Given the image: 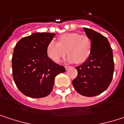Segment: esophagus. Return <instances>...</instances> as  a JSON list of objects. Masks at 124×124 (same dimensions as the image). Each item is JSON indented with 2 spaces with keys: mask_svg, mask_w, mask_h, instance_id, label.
Returning a JSON list of instances; mask_svg holds the SVG:
<instances>
[{
  "mask_svg": "<svg viewBox=\"0 0 124 124\" xmlns=\"http://www.w3.org/2000/svg\"><path fill=\"white\" fill-rule=\"evenodd\" d=\"M64 67H65V69H66V70H69V69H70V68H71L72 67H71V66H65Z\"/></svg>",
  "mask_w": 124,
  "mask_h": 124,
  "instance_id": "esophagus-1",
  "label": "esophagus"
}]
</instances>
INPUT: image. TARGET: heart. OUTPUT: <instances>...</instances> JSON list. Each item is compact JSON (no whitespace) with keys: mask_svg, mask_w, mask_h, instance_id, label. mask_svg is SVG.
Masks as SVG:
<instances>
[{"mask_svg":"<svg viewBox=\"0 0 124 124\" xmlns=\"http://www.w3.org/2000/svg\"><path fill=\"white\" fill-rule=\"evenodd\" d=\"M91 47V40L87 36L78 33H67L59 37V42L51 40L47 45L46 53L54 62H58L67 53V62L82 64L89 57Z\"/></svg>","mask_w":124,"mask_h":124,"instance_id":"heart-1","label":"heart"}]
</instances>
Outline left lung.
I'll use <instances>...</instances> for the list:
<instances>
[{"mask_svg": "<svg viewBox=\"0 0 124 124\" xmlns=\"http://www.w3.org/2000/svg\"><path fill=\"white\" fill-rule=\"evenodd\" d=\"M84 31L91 40V52L85 62L76 67L78 76L72 85L80 95L93 97L104 92L111 84L114 62L108 39L93 29L84 28Z\"/></svg>", "mask_w": 124, "mask_h": 124, "instance_id": "1", "label": "left lung"}]
</instances>
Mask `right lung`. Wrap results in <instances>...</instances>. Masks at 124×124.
Wrapping results in <instances>:
<instances>
[{"instance_id": "right-lung-1", "label": "right lung", "mask_w": 124, "mask_h": 124, "mask_svg": "<svg viewBox=\"0 0 124 124\" xmlns=\"http://www.w3.org/2000/svg\"><path fill=\"white\" fill-rule=\"evenodd\" d=\"M55 34L34 33L22 38L16 44L12 57L13 78L25 95L39 98L53 89L55 77L65 68L47 55L46 47Z\"/></svg>"}]
</instances>
